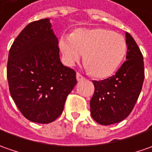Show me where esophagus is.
Listing matches in <instances>:
<instances>
[{"label": "esophagus", "mask_w": 152, "mask_h": 152, "mask_svg": "<svg viewBox=\"0 0 152 152\" xmlns=\"http://www.w3.org/2000/svg\"><path fill=\"white\" fill-rule=\"evenodd\" d=\"M76 79H77V81H83V80H85V77L81 75L80 73H76Z\"/></svg>", "instance_id": "esophagus-1"}]
</instances>
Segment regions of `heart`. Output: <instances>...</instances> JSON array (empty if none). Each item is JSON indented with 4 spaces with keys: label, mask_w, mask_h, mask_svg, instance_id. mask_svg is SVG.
Returning a JSON list of instances; mask_svg holds the SVG:
<instances>
[{
    "label": "heart",
    "mask_w": 152,
    "mask_h": 152,
    "mask_svg": "<svg viewBox=\"0 0 152 152\" xmlns=\"http://www.w3.org/2000/svg\"><path fill=\"white\" fill-rule=\"evenodd\" d=\"M59 46L68 66L75 65L85 54L86 66L97 78H106L116 72L127 51L121 34L102 28L76 29L72 34L63 35Z\"/></svg>",
    "instance_id": "1"
}]
</instances>
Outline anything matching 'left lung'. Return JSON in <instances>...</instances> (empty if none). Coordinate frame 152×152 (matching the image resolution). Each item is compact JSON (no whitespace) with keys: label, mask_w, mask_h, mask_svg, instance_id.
Here are the masks:
<instances>
[{"label":"left lung","mask_w":152,"mask_h":152,"mask_svg":"<svg viewBox=\"0 0 152 152\" xmlns=\"http://www.w3.org/2000/svg\"><path fill=\"white\" fill-rule=\"evenodd\" d=\"M126 60L115 75L92 81L95 87L90 101L91 115L100 124L109 125L124 120L137 102L145 78L143 55L129 33L125 34Z\"/></svg>","instance_id":"left-lung-1"}]
</instances>
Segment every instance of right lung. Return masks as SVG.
I'll return each mask as SVG.
<instances>
[{"mask_svg":"<svg viewBox=\"0 0 152 152\" xmlns=\"http://www.w3.org/2000/svg\"><path fill=\"white\" fill-rule=\"evenodd\" d=\"M58 44L50 19H40L24 28L9 51V91L20 112L32 122L55 121L76 86V71L61 63Z\"/></svg>","mask_w":152,"mask_h":152,"instance_id":"obj_1","label":"right lung"}]
</instances>
